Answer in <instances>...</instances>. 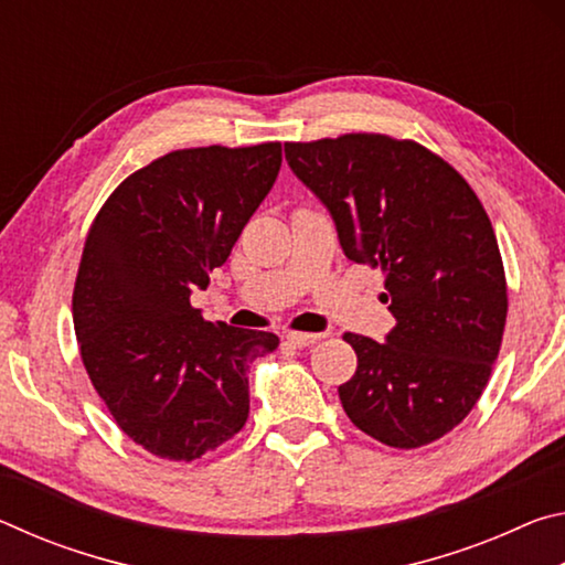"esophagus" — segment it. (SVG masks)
<instances>
[{"label": "esophagus", "mask_w": 565, "mask_h": 565, "mask_svg": "<svg viewBox=\"0 0 565 565\" xmlns=\"http://www.w3.org/2000/svg\"><path fill=\"white\" fill-rule=\"evenodd\" d=\"M286 341H289L291 347H299V349H303V347H311V343L321 341V333H301V331H289V333H286Z\"/></svg>", "instance_id": "1"}]
</instances>
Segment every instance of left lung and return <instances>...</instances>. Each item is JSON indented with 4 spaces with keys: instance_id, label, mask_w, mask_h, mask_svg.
<instances>
[{
    "instance_id": "8db88e82",
    "label": "left lung",
    "mask_w": 565,
    "mask_h": 565,
    "mask_svg": "<svg viewBox=\"0 0 565 565\" xmlns=\"http://www.w3.org/2000/svg\"><path fill=\"white\" fill-rule=\"evenodd\" d=\"M286 161L337 224L343 254L384 271L396 327L343 333L359 366L339 386L353 426L418 448L461 424L499 359L509 294L491 218L458 171L386 134L286 141Z\"/></svg>"
}]
</instances>
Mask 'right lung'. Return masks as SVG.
<instances>
[{"label": "right lung", "instance_id": "add662e5", "mask_svg": "<svg viewBox=\"0 0 565 565\" xmlns=\"http://www.w3.org/2000/svg\"><path fill=\"white\" fill-rule=\"evenodd\" d=\"M281 145L177 149L111 191L84 242L72 313L84 369L117 426L167 461H194L248 418V366L269 331L204 321L206 289L269 194Z\"/></svg>", "mask_w": 565, "mask_h": 565}]
</instances>
